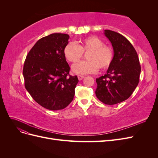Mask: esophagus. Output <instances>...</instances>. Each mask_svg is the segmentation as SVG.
<instances>
[{"instance_id": "34e87169", "label": "esophagus", "mask_w": 158, "mask_h": 158, "mask_svg": "<svg viewBox=\"0 0 158 158\" xmlns=\"http://www.w3.org/2000/svg\"><path fill=\"white\" fill-rule=\"evenodd\" d=\"M78 80H82L84 78V76H82V75H78Z\"/></svg>"}]
</instances>
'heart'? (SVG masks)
Returning <instances> with one entry per match:
<instances>
[{
  "instance_id": "obj_1",
  "label": "heart",
  "mask_w": 158,
  "mask_h": 158,
  "mask_svg": "<svg viewBox=\"0 0 158 158\" xmlns=\"http://www.w3.org/2000/svg\"><path fill=\"white\" fill-rule=\"evenodd\" d=\"M83 52H88V61L80 62L73 66L76 74L94 73L99 68L106 70L111 65L114 59V51L111 47L105 45L103 41L97 36H89L81 40L76 45L69 42L63 49L65 59L72 63H76L83 56Z\"/></svg>"
}]
</instances>
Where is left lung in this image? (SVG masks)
I'll return each instance as SVG.
<instances>
[{
  "label": "left lung",
  "mask_w": 158,
  "mask_h": 158,
  "mask_svg": "<svg viewBox=\"0 0 158 158\" xmlns=\"http://www.w3.org/2000/svg\"><path fill=\"white\" fill-rule=\"evenodd\" d=\"M111 41L114 59L107 73L96 78V97L106 105L121 103L131 96L139 83L141 67L137 52L125 37L106 30Z\"/></svg>",
  "instance_id": "obj_1"
}]
</instances>
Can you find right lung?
Returning a JSON list of instances; mask_svg holds the SVG:
<instances>
[{
	"label": "right lung",
	"mask_w": 158,
	"mask_h": 158,
	"mask_svg": "<svg viewBox=\"0 0 158 158\" xmlns=\"http://www.w3.org/2000/svg\"><path fill=\"white\" fill-rule=\"evenodd\" d=\"M69 39L64 33L42 37L28 52L23 65L26 89L38 104L52 111L69 106L78 82L77 76L69 74L63 53Z\"/></svg>",
	"instance_id": "1"
}]
</instances>
